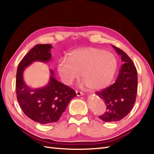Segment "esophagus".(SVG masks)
<instances>
[{
	"label": "esophagus",
	"mask_w": 154,
	"mask_h": 154,
	"mask_svg": "<svg viewBox=\"0 0 154 154\" xmlns=\"http://www.w3.org/2000/svg\"><path fill=\"white\" fill-rule=\"evenodd\" d=\"M76 93L77 97H80V96H82V95L84 94V93H83L82 92H80V91H76Z\"/></svg>",
	"instance_id": "esophagus-1"
}]
</instances>
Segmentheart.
Returning <instances> with one entry per match:
<instances>
[{"label": "heart", "instance_id": "1", "mask_svg": "<svg viewBox=\"0 0 154 154\" xmlns=\"http://www.w3.org/2000/svg\"><path fill=\"white\" fill-rule=\"evenodd\" d=\"M118 60L114 54L94 47L70 52L67 59L58 61V74L66 85H70L80 75L81 84L90 89L98 90L109 85L117 71Z\"/></svg>", "mask_w": 154, "mask_h": 154}]
</instances>
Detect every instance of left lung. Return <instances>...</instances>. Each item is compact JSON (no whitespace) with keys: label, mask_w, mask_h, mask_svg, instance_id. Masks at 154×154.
<instances>
[{"label":"left lung","mask_w":154,"mask_h":154,"mask_svg":"<svg viewBox=\"0 0 154 154\" xmlns=\"http://www.w3.org/2000/svg\"><path fill=\"white\" fill-rule=\"evenodd\" d=\"M112 47L121 56L124 63L114 84L96 93L107 106L106 111L99 118L109 122L119 121L130 113L137 92V72L134 62L121 49L113 45Z\"/></svg>","instance_id":"1"}]
</instances>
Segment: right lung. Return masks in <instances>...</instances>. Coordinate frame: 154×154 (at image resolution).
Wrapping results in <instances>:
<instances>
[{"label":"right lung","mask_w":154,"mask_h":154,"mask_svg":"<svg viewBox=\"0 0 154 154\" xmlns=\"http://www.w3.org/2000/svg\"><path fill=\"white\" fill-rule=\"evenodd\" d=\"M51 45H37L20 62L16 75V94L19 105L28 118L42 124L56 122L68 103L76 96L70 87L58 82L50 69L48 84L41 88H32L23 78L24 70L35 61L47 63L51 60Z\"/></svg>","instance_id":"obj_1"}]
</instances>
